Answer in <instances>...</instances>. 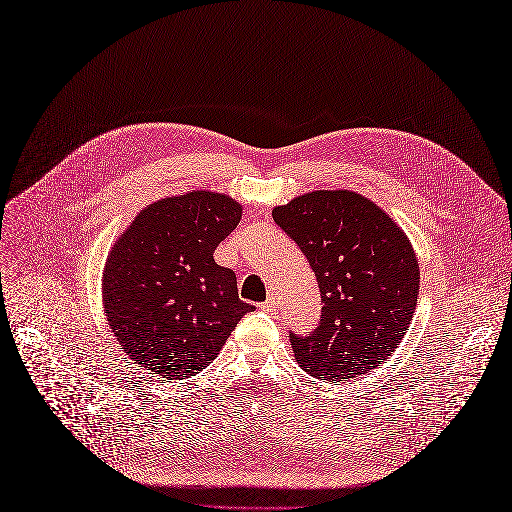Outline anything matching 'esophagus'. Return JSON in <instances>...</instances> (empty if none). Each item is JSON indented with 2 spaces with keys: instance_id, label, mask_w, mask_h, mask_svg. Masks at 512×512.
<instances>
[{
  "instance_id": "obj_1",
  "label": "esophagus",
  "mask_w": 512,
  "mask_h": 512,
  "mask_svg": "<svg viewBox=\"0 0 512 512\" xmlns=\"http://www.w3.org/2000/svg\"><path fill=\"white\" fill-rule=\"evenodd\" d=\"M275 304H277V302H275V298L271 296V298H267V300L261 304V308L267 310V312H273V310H275Z\"/></svg>"
}]
</instances>
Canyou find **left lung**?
<instances>
[{
    "instance_id": "obj_1",
    "label": "left lung",
    "mask_w": 512,
    "mask_h": 512,
    "mask_svg": "<svg viewBox=\"0 0 512 512\" xmlns=\"http://www.w3.org/2000/svg\"><path fill=\"white\" fill-rule=\"evenodd\" d=\"M271 214L310 261L324 302L312 336L291 334L296 362L330 383L381 367L417 306L419 263L409 237L381 206L352 190H314Z\"/></svg>"
}]
</instances>
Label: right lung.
<instances>
[{
    "mask_svg": "<svg viewBox=\"0 0 512 512\" xmlns=\"http://www.w3.org/2000/svg\"><path fill=\"white\" fill-rule=\"evenodd\" d=\"M243 216L221 192L192 190L137 212L103 269V308L117 342L148 375L194 377L253 310L214 249Z\"/></svg>",
    "mask_w": 512,
    "mask_h": 512,
    "instance_id": "right-lung-1",
    "label": "right lung"
}]
</instances>
